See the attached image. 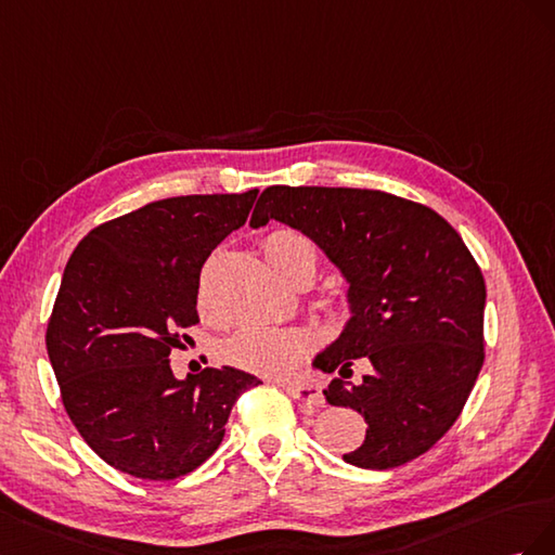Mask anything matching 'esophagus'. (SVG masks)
I'll return each mask as SVG.
<instances>
[{"instance_id": "obj_1", "label": "esophagus", "mask_w": 555, "mask_h": 555, "mask_svg": "<svg viewBox=\"0 0 555 555\" xmlns=\"http://www.w3.org/2000/svg\"><path fill=\"white\" fill-rule=\"evenodd\" d=\"M283 388H286V392L291 395V398H295L297 402H302L307 406H321L325 404V398L319 386L313 384H293V382H283L281 384Z\"/></svg>"}]
</instances>
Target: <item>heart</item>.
<instances>
[{"instance_id":"heart-1","label":"heart","mask_w":555,"mask_h":555,"mask_svg":"<svg viewBox=\"0 0 555 555\" xmlns=\"http://www.w3.org/2000/svg\"><path fill=\"white\" fill-rule=\"evenodd\" d=\"M264 258L269 260L281 279L293 283L295 279H313L319 269L313 246L302 234L293 230H276L264 236ZM327 319L332 325H346L353 319V302L344 293L327 297ZM313 348L309 335L299 330H281L267 325H246L236 330L232 337L220 344V356L230 365H236L258 374H286L295 370Z\"/></svg>"}]
</instances>
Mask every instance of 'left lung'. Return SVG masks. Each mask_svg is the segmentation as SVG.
<instances>
[{
  "label": "left lung",
  "instance_id": "obj_1",
  "mask_svg": "<svg viewBox=\"0 0 555 555\" xmlns=\"http://www.w3.org/2000/svg\"><path fill=\"white\" fill-rule=\"evenodd\" d=\"M272 218L319 244L348 281L353 319L313 360L339 372L325 400L367 423L365 441L344 461L390 469L430 451L483 365L486 283L461 234L430 207L360 188L269 185L250 225ZM358 357L373 374L351 385Z\"/></svg>",
  "mask_w": 555,
  "mask_h": 555
}]
</instances>
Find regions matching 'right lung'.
<instances>
[{"instance_id":"right-lung-1","label":"right lung","mask_w":555,"mask_h":555,"mask_svg":"<svg viewBox=\"0 0 555 555\" xmlns=\"http://www.w3.org/2000/svg\"><path fill=\"white\" fill-rule=\"evenodd\" d=\"M258 190L146 204L90 230L62 274L46 348L62 404L104 463L171 481L220 447L240 395L262 384L234 367L179 382L169 367L181 330L199 323V272L240 230ZM185 337V335H183Z\"/></svg>"}]
</instances>
